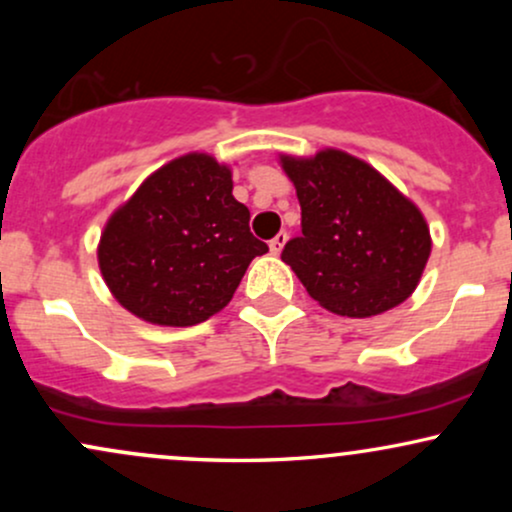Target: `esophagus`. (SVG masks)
I'll list each match as a JSON object with an SVG mask.
<instances>
[{
	"label": "esophagus",
	"mask_w": 512,
	"mask_h": 512,
	"mask_svg": "<svg viewBox=\"0 0 512 512\" xmlns=\"http://www.w3.org/2000/svg\"><path fill=\"white\" fill-rule=\"evenodd\" d=\"M286 240H289V236H286L284 231H281V233H276V236H274L272 240H269V250H272V255H279V252L284 250Z\"/></svg>",
	"instance_id": "1"
}]
</instances>
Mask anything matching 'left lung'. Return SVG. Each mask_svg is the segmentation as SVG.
I'll return each instance as SVG.
<instances>
[{"mask_svg": "<svg viewBox=\"0 0 512 512\" xmlns=\"http://www.w3.org/2000/svg\"><path fill=\"white\" fill-rule=\"evenodd\" d=\"M279 163L296 187L303 228L281 260L310 298L342 317H373L407 301L431 255L421 209L346 151L281 154Z\"/></svg>", "mask_w": 512, "mask_h": 512, "instance_id": "1", "label": "left lung"}]
</instances>
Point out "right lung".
Instances as JSON below:
<instances>
[{
    "mask_svg": "<svg viewBox=\"0 0 512 512\" xmlns=\"http://www.w3.org/2000/svg\"><path fill=\"white\" fill-rule=\"evenodd\" d=\"M231 166L178 156L113 211L98 243L110 293L139 320L190 327L231 303L248 264L269 248L233 197Z\"/></svg>",
    "mask_w": 512,
    "mask_h": 512,
    "instance_id": "right-lung-1",
    "label": "right lung"
}]
</instances>
